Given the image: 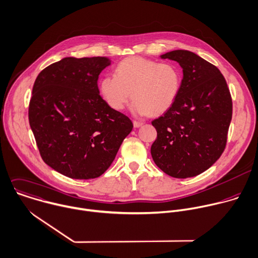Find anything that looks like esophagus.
Instances as JSON below:
<instances>
[{"label": "esophagus", "instance_id": "1", "mask_svg": "<svg viewBox=\"0 0 258 258\" xmlns=\"http://www.w3.org/2000/svg\"><path fill=\"white\" fill-rule=\"evenodd\" d=\"M133 125H134V127L138 128V127L142 126V125H143V123H142V122H139V121H133Z\"/></svg>", "mask_w": 258, "mask_h": 258}]
</instances>
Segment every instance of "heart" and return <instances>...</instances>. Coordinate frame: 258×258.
Returning <instances> with one entry per match:
<instances>
[{"instance_id":"heart-1","label":"heart","mask_w":258,"mask_h":258,"mask_svg":"<svg viewBox=\"0 0 258 258\" xmlns=\"http://www.w3.org/2000/svg\"><path fill=\"white\" fill-rule=\"evenodd\" d=\"M181 82V70L174 63L129 57L117 65L115 75L101 78L99 91L115 111L124 109L132 92L131 110L135 115H160L173 106Z\"/></svg>"}]
</instances>
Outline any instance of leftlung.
I'll return each mask as SVG.
<instances>
[{
  "mask_svg": "<svg viewBox=\"0 0 258 258\" xmlns=\"http://www.w3.org/2000/svg\"><path fill=\"white\" fill-rule=\"evenodd\" d=\"M162 59L178 62L183 79L173 106L151 122L158 132L151 157L171 177H194L211 168L226 148L231 93L221 71L192 51L172 50Z\"/></svg>",
  "mask_w": 258,
  "mask_h": 258,
  "instance_id": "1",
  "label": "left lung"
}]
</instances>
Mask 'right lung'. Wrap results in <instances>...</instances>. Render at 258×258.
Returning a JSON list of instances; mask_svg holds the SVG:
<instances>
[{
    "label": "right lung",
    "instance_id": "add662e5",
    "mask_svg": "<svg viewBox=\"0 0 258 258\" xmlns=\"http://www.w3.org/2000/svg\"><path fill=\"white\" fill-rule=\"evenodd\" d=\"M107 57L64 58L36 77L28 119L43 162L72 179H94L112 165L132 131L124 114L99 95L97 80Z\"/></svg>",
    "mask_w": 258,
    "mask_h": 258
}]
</instances>
